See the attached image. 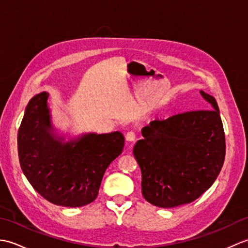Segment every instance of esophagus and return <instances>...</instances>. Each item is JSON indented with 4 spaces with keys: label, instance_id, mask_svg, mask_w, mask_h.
Listing matches in <instances>:
<instances>
[{
    "label": "esophagus",
    "instance_id": "34e87169",
    "mask_svg": "<svg viewBox=\"0 0 248 248\" xmlns=\"http://www.w3.org/2000/svg\"><path fill=\"white\" fill-rule=\"evenodd\" d=\"M125 140L130 141V143H132V141L135 140V133L133 131H129V132L125 134Z\"/></svg>",
    "mask_w": 248,
    "mask_h": 248
}]
</instances>
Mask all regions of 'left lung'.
<instances>
[{"label": "left lung", "mask_w": 248, "mask_h": 248, "mask_svg": "<svg viewBox=\"0 0 248 248\" xmlns=\"http://www.w3.org/2000/svg\"><path fill=\"white\" fill-rule=\"evenodd\" d=\"M212 109L191 110L154 121L141 129L133 155L141 170V193L160 208L194 202L222 170L225 133L217 100L200 91Z\"/></svg>", "instance_id": "left-lung-1"}]
</instances>
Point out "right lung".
<instances>
[{"label": "right lung", "instance_id": "right-lung-1", "mask_svg": "<svg viewBox=\"0 0 248 248\" xmlns=\"http://www.w3.org/2000/svg\"><path fill=\"white\" fill-rule=\"evenodd\" d=\"M49 93L30 100L18 132L22 171L37 192L62 207H83L98 196L108 165L124 149L118 131L87 133L68 141L56 135L48 108Z\"/></svg>", "mask_w": 248, "mask_h": 248}]
</instances>
